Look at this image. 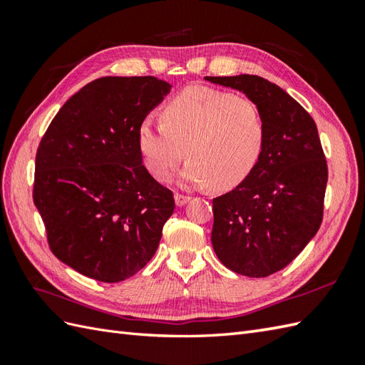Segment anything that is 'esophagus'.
<instances>
[{
	"label": "esophagus",
	"mask_w": 365,
	"mask_h": 365,
	"mask_svg": "<svg viewBox=\"0 0 365 365\" xmlns=\"http://www.w3.org/2000/svg\"><path fill=\"white\" fill-rule=\"evenodd\" d=\"M191 200V196H187V195H182V192H175V204L178 207L185 205L187 202H190Z\"/></svg>",
	"instance_id": "34e87169"
}]
</instances>
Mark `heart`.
Wrapping results in <instances>:
<instances>
[{
  "mask_svg": "<svg viewBox=\"0 0 365 365\" xmlns=\"http://www.w3.org/2000/svg\"><path fill=\"white\" fill-rule=\"evenodd\" d=\"M161 120H144L138 131L145 168L158 182H168L188 153L183 178L190 185L232 188L250 175L265 143L259 105L226 91L185 89L165 106Z\"/></svg>",
  "mask_w": 365,
  "mask_h": 365,
  "instance_id": "1",
  "label": "heart"
}]
</instances>
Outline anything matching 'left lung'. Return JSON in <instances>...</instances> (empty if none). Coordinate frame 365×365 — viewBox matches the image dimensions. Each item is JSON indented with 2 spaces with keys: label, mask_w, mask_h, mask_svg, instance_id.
Listing matches in <instances>:
<instances>
[{
  "label": "left lung",
  "mask_w": 365,
  "mask_h": 365,
  "mask_svg": "<svg viewBox=\"0 0 365 365\" xmlns=\"http://www.w3.org/2000/svg\"><path fill=\"white\" fill-rule=\"evenodd\" d=\"M259 105L265 143L255 166L213 199L212 245L229 269L267 277L304 250L323 221L328 165L315 120L297 100L257 75L205 76Z\"/></svg>",
  "instance_id": "left-lung-1"
}]
</instances>
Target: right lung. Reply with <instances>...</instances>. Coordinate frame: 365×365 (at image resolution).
I'll use <instances>...</instances> for the list:
<instances>
[{"label":"right lung","instance_id":"obj_1","mask_svg":"<svg viewBox=\"0 0 365 365\" xmlns=\"http://www.w3.org/2000/svg\"><path fill=\"white\" fill-rule=\"evenodd\" d=\"M170 84L103 76L54 115L36 153L33 199L51 252L100 282H120L153 257L174 195L143 165L138 131Z\"/></svg>","mask_w":365,"mask_h":365}]
</instances>
